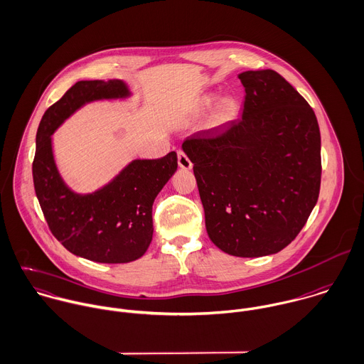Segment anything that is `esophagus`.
<instances>
[{
    "instance_id": "obj_1",
    "label": "esophagus",
    "mask_w": 364,
    "mask_h": 364,
    "mask_svg": "<svg viewBox=\"0 0 364 364\" xmlns=\"http://www.w3.org/2000/svg\"><path fill=\"white\" fill-rule=\"evenodd\" d=\"M177 159H178V166H180L181 168H184V170L193 168V161L188 159V156H187L183 150H178Z\"/></svg>"
}]
</instances>
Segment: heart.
<instances>
[{"label": "heart", "instance_id": "heart-1", "mask_svg": "<svg viewBox=\"0 0 364 364\" xmlns=\"http://www.w3.org/2000/svg\"><path fill=\"white\" fill-rule=\"evenodd\" d=\"M215 94H205L204 97H201L200 100V108L201 109H207L210 108L214 101H215ZM237 111V104L236 101L232 98V97H225L217 107L215 112H214V122L217 125H222L228 121H230L233 118V115L236 114Z\"/></svg>", "mask_w": 364, "mask_h": 364}]
</instances>
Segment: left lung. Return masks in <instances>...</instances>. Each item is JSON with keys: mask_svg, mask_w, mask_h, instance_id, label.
Wrapping results in <instances>:
<instances>
[{"mask_svg": "<svg viewBox=\"0 0 364 364\" xmlns=\"http://www.w3.org/2000/svg\"><path fill=\"white\" fill-rule=\"evenodd\" d=\"M242 118L188 136L210 239L228 255L260 257L295 239L321 187V134L314 109L274 70L239 74Z\"/></svg>", "mask_w": 364, "mask_h": 364, "instance_id": "left-lung-1", "label": "left lung"}]
</instances>
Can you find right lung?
<instances>
[{
  "instance_id": "right-lung-1",
  "label": "right lung",
  "mask_w": 364,
  "mask_h": 364,
  "mask_svg": "<svg viewBox=\"0 0 364 364\" xmlns=\"http://www.w3.org/2000/svg\"><path fill=\"white\" fill-rule=\"evenodd\" d=\"M128 97L122 80L77 81L48 108L36 134L33 186L49 229L69 252L97 263H129L145 255L153 236L151 207L177 170V153L135 159L100 190L80 194L58 170L52 135L82 105Z\"/></svg>"
}]
</instances>
